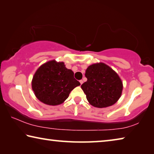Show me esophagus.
<instances>
[{
  "instance_id": "1",
  "label": "esophagus",
  "mask_w": 154,
  "mask_h": 154,
  "mask_svg": "<svg viewBox=\"0 0 154 154\" xmlns=\"http://www.w3.org/2000/svg\"><path fill=\"white\" fill-rule=\"evenodd\" d=\"M79 82H80V83H81V85H82V83H83V81L82 79H81V80L79 81Z\"/></svg>"
}]
</instances>
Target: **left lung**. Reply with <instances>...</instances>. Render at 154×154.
I'll return each instance as SVG.
<instances>
[{
  "mask_svg": "<svg viewBox=\"0 0 154 154\" xmlns=\"http://www.w3.org/2000/svg\"><path fill=\"white\" fill-rule=\"evenodd\" d=\"M85 76L88 80L81 87L92 106L98 108L111 106L121 96L123 86L120 78L105 64L90 65Z\"/></svg>",
  "mask_w": 154,
  "mask_h": 154,
  "instance_id": "1",
  "label": "left lung"
}]
</instances>
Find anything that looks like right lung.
<instances>
[{"mask_svg": "<svg viewBox=\"0 0 154 154\" xmlns=\"http://www.w3.org/2000/svg\"><path fill=\"white\" fill-rule=\"evenodd\" d=\"M80 83L74 78V72L65 67L64 62L49 61L43 64L34 75L32 88L41 102L58 105L69 97V94Z\"/></svg>", "mask_w": 154, "mask_h": 154, "instance_id": "add662e5", "label": "right lung"}]
</instances>
